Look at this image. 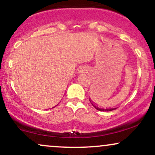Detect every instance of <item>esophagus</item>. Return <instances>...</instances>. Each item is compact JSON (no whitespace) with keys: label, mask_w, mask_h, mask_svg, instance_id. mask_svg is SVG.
<instances>
[{"label":"esophagus","mask_w":155,"mask_h":155,"mask_svg":"<svg viewBox=\"0 0 155 155\" xmlns=\"http://www.w3.org/2000/svg\"><path fill=\"white\" fill-rule=\"evenodd\" d=\"M83 71H84L83 69H81V70H80V72H81V73H83Z\"/></svg>","instance_id":"34e87169"}]
</instances>
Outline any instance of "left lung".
I'll use <instances>...</instances> for the list:
<instances>
[{
    "instance_id": "obj_1",
    "label": "left lung",
    "mask_w": 155,
    "mask_h": 155,
    "mask_svg": "<svg viewBox=\"0 0 155 155\" xmlns=\"http://www.w3.org/2000/svg\"><path fill=\"white\" fill-rule=\"evenodd\" d=\"M90 102H91L92 105L94 106V107L96 108V109L98 110V111H112V110L116 109V108H99V107H97V106H95V104H92V102L91 100H90Z\"/></svg>"
}]
</instances>
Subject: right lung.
I'll use <instances>...</instances> for the list:
<instances>
[{"instance_id": "right-lung-1", "label": "right lung", "mask_w": 155, "mask_h": 155, "mask_svg": "<svg viewBox=\"0 0 155 155\" xmlns=\"http://www.w3.org/2000/svg\"><path fill=\"white\" fill-rule=\"evenodd\" d=\"M53 108H54V107H53Z\"/></svg>"}]
</instances>
